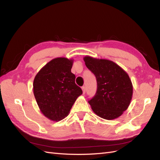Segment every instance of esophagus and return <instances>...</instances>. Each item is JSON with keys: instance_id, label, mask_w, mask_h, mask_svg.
Here are the masks:
<instances>
[{"instance_id": "1", "label": "esophagus", "mask_w": 160, "mask_h": 160, "mask_svg": "<svg viewBox=\"0 0 160 160\" xmlns=\"http://www.w3.org/2000/svg\"><path fill=\"white\" fill-rule=\"evenodd\" d=\"M81 89H82V90H83V93L85 94V92H86V88H85V86H83V87H82V88H81Z\"/></svg>"}]
</instances>
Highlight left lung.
I'll use <instances>...</instances> for the list:
<instances>
[{
  "mask_svg": "<svg viewBox=\"0 0 160 160\" xmlns=\"http://www.w3.org/2000/svg\"><path fill=\"white\" fill-rule=\"evenodd\" d=\"M87 67L97 79L96 93L88 101L93 112L105 119L119 118L128 109L133 86L128 73L114 62L86 56Z\"/></svg>",
  "mask_w": 160,
  "mask_h": 160,
  "instance_id": "1",
  "label": "left lung"
}]
</instances>
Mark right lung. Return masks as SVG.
Returning a JSON list of instances; mask_svg holds the SVG:
<instances>
[{
    "label": "right lung",
    "mask_w": 160,
    "mask_h": 160,
    "mask_svg": "<svg viewBox=\"0 0 160 160\" xmlns=\"http://www.w3.org/2000/svg\"><path fill=\"white\" fill-rule=\"evenodd\" d=\"M73 60L59 57L38 71L33 81V93L42 113L52 121L68 115L77 98L83 91L75 84L71 72Z\"/></svg>",
    "instance_id": "obj_1"
}]
</instances>
